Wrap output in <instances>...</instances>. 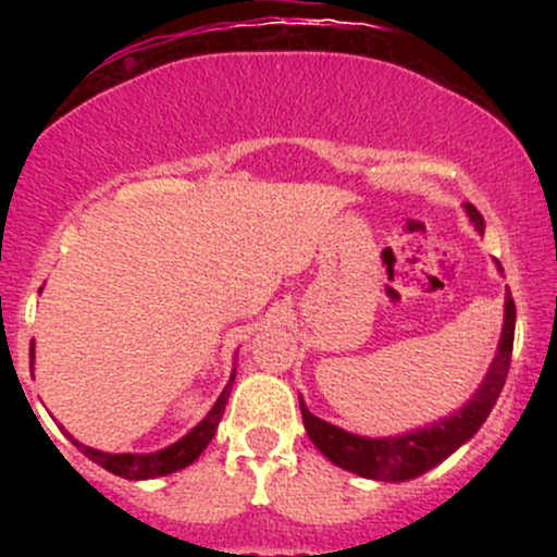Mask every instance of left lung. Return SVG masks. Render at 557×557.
<instances>
[{"label": "left lung", "instance_id": "left-lung-1", "mask_svg": "<svg viewBox=\"0 0 557 557\" xmlns=\"http://www.w3.org/2000/svg\"><path fill=\"white\" fill-rule=\"evenodd\" d=\"M466 212H469L471 222H474L479 230L484 227L482 214L476 212L474 203H466ZM513 330L516 304L508 290L505 293L503 337L500 345H497L495 361H492L490 372L484 376L482 387L476 389L474 398L466 403L461 411H456L445 421H437V424L424 426V430H417L411 434H400V437L372 440L327 424V421L314 417V413L304 406V400H300V417H304L306 434H309L311 443L319 447L322 456H327L335 466H341L345 471H354V474L359 476L380 479V482H406V479L424 474L432 466L445 461L453 450H458L466 440L474 437L479 426L484 424V419L490 417L492 406L500 398V389L510 369Z\"/></svg>", "mask_w": 557, "mask_h": 557}]
</instances>
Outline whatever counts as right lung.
I'll return each mask as SVG.
<instances>
[{"mask_svg":"<svg viewBox=\"0 0 557 557\" xmlns=\"http://www.w3.org/2000/svg\"><path fill=\"white\" fill-rule=\"evenodd\" d=\"M30 359H34V343H30ZM235 380V374L230 376V382ZM230 387L222 389V395L216 398V403L212 406V411L203 417V421L198 426H194L183 440H177L175 445L164 447L159 453H149V456H138V453H101L94 450V447L81 445L78 440H73V445L78 447L86 458H91L94 463H99L101 469L112 471L114 476H123V479H154V476H164L172 474V471H181L185 466H190L207 450V445L212 443L216 426H220L222 413H225L227 398H230Z\"/></svg>","mask_w":557,"mask_h":557,"instance_id":"1","label":"right lung"}]
</instances>
